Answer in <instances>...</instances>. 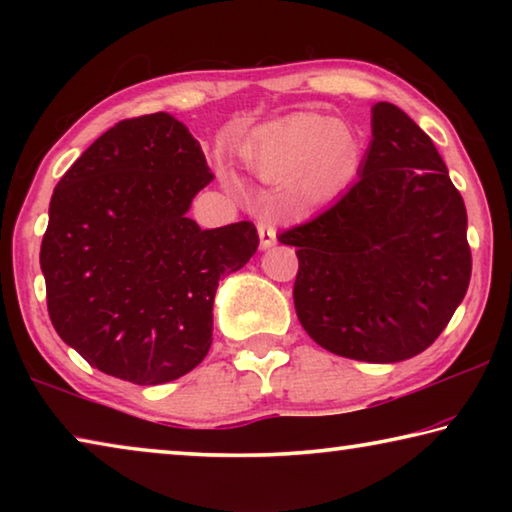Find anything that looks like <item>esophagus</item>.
<instances>
[{"instance_id":"obj_1","label":"esophagus","mask_w":512,"mask_h":512,"mask_svg":"<svg viewBox=\"0 0 512 512\" xmlns=\"http://www.w3.org/2000/svg\"><path fill=\"white\" fill-rule=\"evenodd\" d=\"M257 232H259V248H262V250L271 248L275 241H277L275 225L271 221H259L257 223Z\"/></svg>"}]
</instances>
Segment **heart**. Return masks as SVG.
<instances>
[{"mask_svg":"<svg viewBox=\"0 0 512 512\" xmlns=\"http://www.w3.org/2000/svg\"><path fill=\"white\" fill-rule=\"evenodd\" d=\"M246 169L264 183H284L305 198L341 189L361 160V144L348 124L323 112H296L264 128L244 149Z\"/></svg>","mask_w":512,"mask_h":512,"instance_id":"obj_1","label":"heart"}]
</instances>
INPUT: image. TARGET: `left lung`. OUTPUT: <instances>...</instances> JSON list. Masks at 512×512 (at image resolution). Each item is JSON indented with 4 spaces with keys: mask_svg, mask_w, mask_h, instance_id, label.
Masks as SVG:
<instances>
[{
    "mask_svg": "<svg viewBox=\"0 0 512 512\" xmlns=\"http://www.w3.org/2000/svg\"><path fill=\"white\" fill-rule=\"evenodd\" d=\"M277 239L298 248L293 302L305 332L357 361L427 350L472 275L463 198L431 137L388 101L372 106L357 183Z\"/></svg>",
    "mask_w": 512,
    "mask_h": 512,
    "instance_id": "8db88e82",
    "label": "left lung"
}]
</instances>
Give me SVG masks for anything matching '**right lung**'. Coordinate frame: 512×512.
<instances>
[{"mask_svg": "<svg viewBox=\"0 0 512 512\" xmlns=\"http://www.w3.org/2000/svg\"><path fill=\"white\" fill-rule=\"evenodd\" d=\"M212 178L169 112L119 121L60 178L40 268L51 323L92 368L155 386L205 359L219 280L259 246L250 221L189 219Z\"/></svg>", "mask_w": 512, "mask_h": 512, "instance_id": "add662e5", "label": "right lung"}]
</instances>
